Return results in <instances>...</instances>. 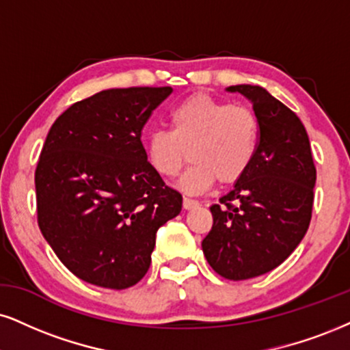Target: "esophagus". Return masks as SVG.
<instances>
[{
	"mask_svg": "<svg viewBox=\"0 0 350 350\" xmlns=\"http://www.w3.org/2000/svg\"><path fill=\"white\" fill-rule=\"evenodd\" d=\"M196 206H200V201L191 200V198H183V208L185 209H193V208H196Z\"/></svg>",
	"mask_w": 350,
	"mask_h": 350,
	"instance_id": "obj_1",
	"label": "esophagus"
}]
</instances>
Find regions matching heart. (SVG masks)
Segmentation results:
<instances>
[{
    "mask_svg": "<svg viewBox=\"0 0 350 350\" xmlns=\"http://www.w3.org/2000/svg\"><path fill=\"white\" fill-rule=\"evenodd\" d=\"M260 142V122L248 107L195 94L170 113V131L150 133L146 157L155 174L174 178L182 170L189 149L191 165L178 187L187 193H201L219 182L240 178L252 165Z\"/></svg>",
    "mask_w": 350,
    "mask_h": 350,
    "instance_id": "b5f03b06",
    "label": "heart"
}]
</instances>
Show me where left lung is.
Instances as JSON below:
<instances>
[{
	"mask_svg": "<svg viewBox=\"0 0 350 350\" xmlns=\"http://www.w3.org/2000/svg\"><path fill=\"white\" fill-rule=\"evenodd\" d=\"M252 102L260 142L252 165L211 206L213 228L202 240L211 267L222 278L266 274L291 256L307 234L317 168L307 129L288 107L260 85H230Z\"/></svg>",
	"mask_w": 350,
	"mask_h": 350,
	"instance_id": "obj_1",
	"label": "left lung"
}]
</instances>
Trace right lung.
<instances>
[{"instance_id":"right-lung-1","label":"right lung","mask_w":350,"mask_h":350,"mask_svg":"<svg viewBox=\"0 0 350 350\" xmlns=\"http://www.w3.org/2000/svg\"><path fill=\"white\" fill-rule=\"evenodd\" d=\"M172 88L109 89L72 103L51 124L36 168L42 235L72 274L122 291L144 278L159 227L183 198L141 141Z\"/></svg>"}]
</instances>
